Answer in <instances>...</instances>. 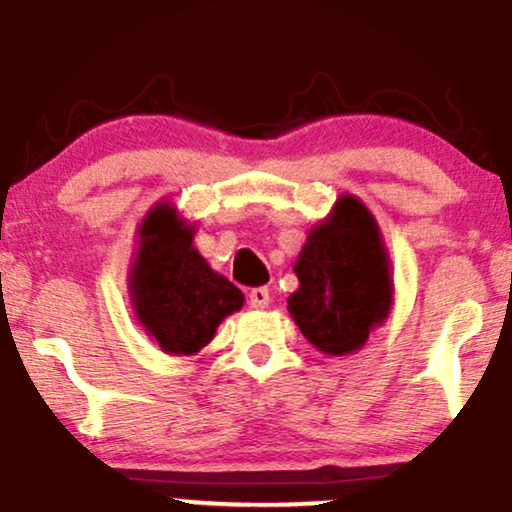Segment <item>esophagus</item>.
I'll return each instance as SVG.
<instances>
[{"mask_svg": "<svg viewBox=\"0 0 512 512\" xmlns=\"http://www.w3.org/2000/svg\"><path fill=\"white\" fill-rule=\"evenodd\" d=\"M248 303L257 310L267 308V305H269V289H264V286H257V289H252L248 293Z\"/></svg>", "mask_w": 512, "mask_h": 512, "instance_id": "1", "label": "esophagus"}]
</instances>
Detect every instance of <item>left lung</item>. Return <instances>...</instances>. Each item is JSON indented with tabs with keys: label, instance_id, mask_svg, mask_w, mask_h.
Masks as SVG:
<instances>
[{
	"label": "left lung",
	"instance_id": "1",
	"mask_svg": "<svg viewBox=\"0 0 512 512\" xmlns=\"http://www.w3.org/2000/svg\"><path fill=\"white\" fill-rule=\"evenodd\" d=\"M296 274L301 289L289 298V313L303 337L325 354L361 349L370 327L390 313V262L378 223L351 195L310 231Z\"/></svg>",
	"mask_w": 512,
	"mask_h": 512
}]
</instances>
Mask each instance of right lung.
<instances>
[{
    "mask_svg": "<svg viewBox=\"0 0 512 512\" xmlns=\"http://www.w3.org/2000/svg\"><path fill=\"white\" fill-rule=\"evenodd\" d=\"M132 296L139 320L161 349L185 356L207 346L223 317L243 308V293L192 248V228H182L166 204L142 226Z\"/></svg>",
    "mask_w": 512,
    "mask_h": 512,
    "instance_id": "1",
    "label": "right lung"
}]
</instances>
